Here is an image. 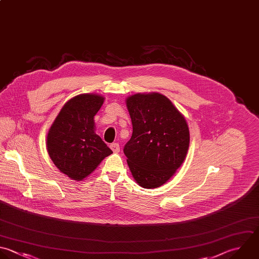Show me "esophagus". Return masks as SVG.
<instances>
[{
  "instance_id": "1",
  "label": "esophagus",
  "mask_w": 259,
  "mask_h": 259,
  "mask_svg": "<svg viewBox=\"0 0 259 259\" xmlns=\"http://www.w3.org/2000/svg\"><path fill=\"white\" fill-rule=\"evenodd\" d=\"M110 149L114 152V153H118L120 151V148H119V145L117 143H113L110 145Z\"/></svg>"
}]
</instances>
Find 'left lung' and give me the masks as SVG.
Wrapping results in <instances>:
<instances>
[{"label": "left lung", "mask_w": 259, "mask_h": 259, "mask_svg": "<svg viewBox=\"0 0 259 259\" xmlns=\"http://www.w3.org/2000/svg\"><path fill=\"white\" fill-rule=\"evenodd\" d=\"M133 135L123 153L137 183L156 188L166 183L183 163L189 147L184 116L160 93H138L126 98Z\"/></svg>", "instance_id": "1"}]
</instances>
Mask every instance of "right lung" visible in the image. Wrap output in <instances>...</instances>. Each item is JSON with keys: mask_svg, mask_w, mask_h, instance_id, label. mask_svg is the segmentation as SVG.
I'll return each mask as SVG.
<instances>
[{"mask_svg": "<svg viewBox=\"0 0 259 259\" xmlns=\"http://www.w3.org/2000/svg\"><path fill=\"white\" fill-rule=\"evenodd\" d=\"M104 97L80 94L70 99L52 124L47 148L51 159L61 172L81 181L91 174L112 151L95 134L94 116Z\"/></svg>", "mask_w": 259, "mask_h": 259, "instance_id": "obj_1", "label": "right lung"}]
</instances>
